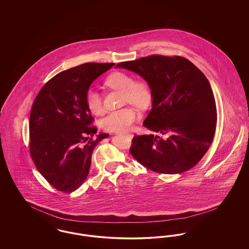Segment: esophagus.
Instances as JSON below:
<instances>
[{
    "label": "esophagus",
    "mask_w": 249,
    "mask_h": 249,
    "mask_svg": "<svg viewBox=\"0 0 249 249\" xmlns=\"http://www.w3.org/2000/svg\"><path fill=\"white\" fill-rule=\"evenodd\" d=\"M125 135H130V136H131L132 134H129V133H127V134H125Z\"/></svg>",
    "instance_id": "34e87169"
}]
</instances>
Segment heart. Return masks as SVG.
Returning <instances> with one entry per match:
<instances>
[{"mask_svg": "<svg viewBox=\"0 0 249 249\" xmlns=\"http://www.w3.org/2000/svg\"><path fill=\"white\" fill-rule=\"evenodd\" d=\"M108 87L123 91L124 102H128L135 107H144L149 99L150 91L147 85L142 81H133L129 73L116 71L111 73L106 81ZM85 102L89 112L93 115H101L104 111L102 98L94 89H89ZM137 119V113L134 109L126 107L120 110L111 112L102 121L105 130L115 132H125L132 127Z\"/></svg>", "mask_w": 249, "mask_h": 249, "instance_id": "1", "label": "heart"}]
</instances>
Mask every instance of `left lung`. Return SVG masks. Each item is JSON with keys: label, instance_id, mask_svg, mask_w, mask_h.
Segmentation results:
<instances>
[{"label": "left lung", "instance_id": "1", "mask_svg": "<svg viewBox=\"0 0 249 249\" xmlns=\"http://www.w3.org/2000/svg\"><path fill=\"white\" fill-rule=\"evenodd\" d=\"M148 84L152 108L142 125L152 133L134 135L130 154L160 174L189 171L207 152L216 123L213 91L206 76L183 57L152 55L120 62Z\"/></svg>", "mask_w": 249, "mask_h": 249}]
</instances>
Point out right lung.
Returning a JSON list of instances; mask_svg holds the SVG:
<instances>
[{"mask_svg": "<svg viewBox=\"0 0 249 249\" xmlns=\"http://www.w3.org/2000/svg\"><path fill=\"white\" fill-rule=\"evenodd\" d=\"M115 63L88 62L60 71L36 96L30 117V152L38 172L56 190L71 193L87 179L95 146L109 134L94 120L85 97L97 77Z\"/></svg>", "mask_w": 249, "mask_h": 249, "instance_id": "right-lung-1", "label": "right lung"}]
</instances>
